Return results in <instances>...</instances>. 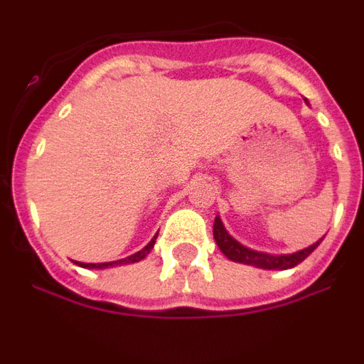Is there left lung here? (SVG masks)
I'll return each mask as SVG.
<instances>
[{
	"label": "left lung",
	"mask_w": 364,
	"mask_h": 364,
	"mask_svg": "<svg viewBox=\"0 0 364 364\" xmlns=\"http://www.w3.org/2000/svg\"><path fill=\"white\" fill-rule=\"evenodd\" d=\"M213 237L217 246L220 247V252L228 257L233 262H242V264H252L257 266V268H264V269H288L297 266L299 262L306 259L311 252H314L315 247L319 246V242L311 244V246L304 247L301 252L290 253V255H268V253H260V252H253L250 247L242 246L237 240L224 230L222 226L220 218H215L213 224Z\"/></svg>",
	"instance_id": "obj_1"
}]
</instances>
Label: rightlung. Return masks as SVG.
Wrapping results in <instances>:
<instances>
[{"mask_svg": "<svg viewBox=\"0 0 364 364\" xmlns=\"http://www.w3.org/2000/svg\"><path fill=\"white\" fill-rule=\"evenodd\" d=\"M159 235V233H156ZM154 240H156V237H154L153 240H151L149 244H147L146 247H144V250H140V252L138 253H134V255H131V257H127V259H122V260H114V262H102V264H85V262H76V264L78 266H82V268H109V266H117V264H129V262H138V260H142L144 257L147 255V253L151 252V250H153V246H154Z\"/></svg>", "mask_w": 364, "mask_h": 364, "instance_id": "right-lung-1", "label": "right lung"}]
</instances>
